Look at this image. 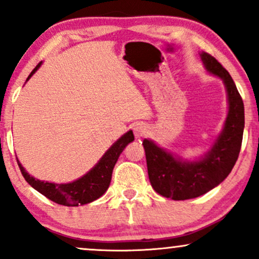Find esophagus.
Here are the masks:
<instances>
[{"instance_id": "esophagus-1", "label": "esophagus", "mask_w": 259, "mask_h": 259, "mask_svg": "<svg viewBox=\"0 0 259 259\" xmlns=\"http://www.w3.org/2000/svg\"><path fill=\"white\" fill-rule=\"evenodd\" d=\"M147 133V126L144 125V124H136L134 126V134H135L136 138H141L145 134Z\"/></svg>"}]
</instances>
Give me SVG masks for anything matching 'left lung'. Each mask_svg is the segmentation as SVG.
Instances as JSON below:
<instances>
[{
    "instance_id": "1",
    "label": "left lung",
    "mask_w": 259,
    "mask_h": 259,
    "mask_svg": "<svg viewBox=\"0 0 259 259\" xmlns=\"http://www.w3.org/2000/svg\"><path fill=\"white\" fill-rule=\"evenodd\" d=\"M207 72L219 76L228 92L229 111L221 135L201 159L177 158L151 140L145 139L147 171L154 191L167 198L184 201L204 195L218 186L234 168L241 150L245 109L236 85L228 70L213 56L201 53Z\"/></svg>"
}]
</instances>
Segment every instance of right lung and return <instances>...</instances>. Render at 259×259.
Masks as SVG:
<instances>
[{
  "instance_id": "add662e5",
  "label": "right lung",
  "mask_w": 259,
  "mask_h": 259,
  "mask_svg": "<svg viewBox=\"0 0 259 259\" xmlns=\"http://www.w3.org/2000/svg\"><path fill=\"white\" fill-rule=\"evenodd\" d=\"M40 65L41 62L34 68V70L30 73V75L28 76L26 80L31 78L32 74L36 72L38 68H40ZM132 141H134V134L130 130V132L124 134L118 141H115L107 150V152L103 154L102 158L99 160V163L89 173H86L80 179L68 184H53L35 179V178L30 177V175L26 173L25 169L19 163V160L17 159V162L24 179L36 191L46 196L49 200L56 202V203L63 204V206L75 207L79 206V204L90 203V202L97 200V198H100L101 196L105 194L107 189H108L109 184H111L112 171L115 163H117L120 153L123 152L126 145L130 144Z\"/></svg>"
}]
</instances>
